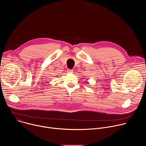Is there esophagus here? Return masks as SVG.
I'll return each instance as SVG.
<instances>
[{"mask_svg":"<svg viewBox=\"0 0 146 146\" xmlns=\"http://www.w3.org/2000/svg\"><path fill=\"white\" fill-rule=\"evenodd\" d=\"M68 73H73V70L72 69H68Z\"/></svg>","mask_w":146,"mask_h":146,"instance_id":"1","label":"esophagus"}]
</instances>
